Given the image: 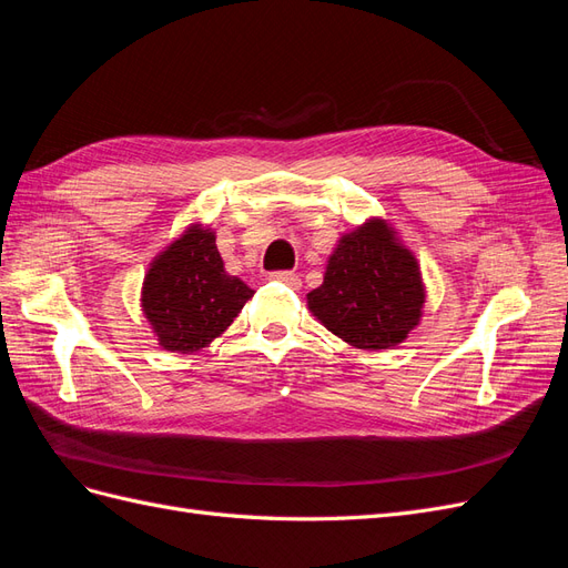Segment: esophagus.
<instances>
[{
    "instance_id": "34e87169",
    "label": "esophagus",
    "mask_w": 568,
    "mask_h": 568,
    "mask_svg": "<svg viewBox=\"0 0 568 568\" xmlns=\"http://www.w3.org/2000/svg\"><path fill=\"white\" fill-rule=\"evenodd\" d=\"M270 280L282 282V284H286L291 288H298L301 286V277H298L296 272H270Z\"/></svg>"
}]
</instances>
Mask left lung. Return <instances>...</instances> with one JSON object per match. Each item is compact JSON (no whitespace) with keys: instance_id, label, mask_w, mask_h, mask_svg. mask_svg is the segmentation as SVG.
Masks as SVG:
<instances>
[{"instance_id":"obj_1","label":"left lung","mask_w":568,"mask_h":568,"mask_svg":"<svg viewBox=\"0 0 568 568\" xmlns=\"http://www.w3.org/2000/svg\"><path fill=\"white\" fill-rule=\"evenodd\" d=\"M424 298L417 257L388 222L369 220L338 239L322 286L307 294V307L351 346L384 351L419 324Z\"/></svg>"}]
</instances>
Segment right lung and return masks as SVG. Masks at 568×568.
I'll list each match as a JSON object with an SVG mask.
<instances>
[{
	"instance_id": "1",
	"label": "right lung",
	"mask_w": 568,
	"mask_h": 568,
	"mask_svg": "<svg viewBox=\"0 0 568 568\" xmlns=\"http://www.w3.org/2000/svg\"><path fill=\"white\" fill-rule=\"evenodd\" d=\"M253 296L225 272L215 232L192 225L151 263L142 311L165 351L196 353L217 338Z\"/></svg>"
}]
</instances>
